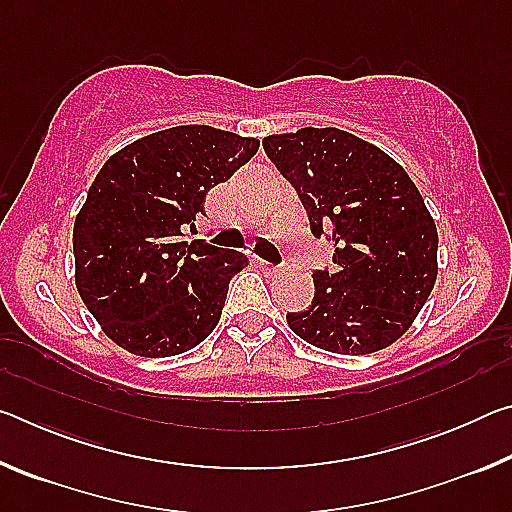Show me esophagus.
<instances>
[{"label": "esophagus", "instance_id": "esophagus-1", "mask_svg": "<svg viewBox=\"0 0 512 512\" xmlns=\"http://www.w3.org/2000/svg\"><path fill=\"white\" fill-rule=\"evenodd\" d=\"M259 266L264 268V271H268V273H277L280 271L282 266H275V264H271V262H264V259H259Z\"/></svg>", "mask_w": 512, "mask_h": 512}]
</instances>
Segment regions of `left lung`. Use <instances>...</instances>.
Masks as SVG:
<instances>
[{"instance_id":"8db88e82","label":"left lung","mask_w":512,"mask_h":512,"mask_svg":"<svg viewBox=\"0 0 512 512\" xmlns=\"http://www.w3.org/2000/svg\"><path fill=\"white\" fill-rule=\"evenodd\" d=\"M264 151L305 205L311 235L334 244L332 271H314V300L287 314L302 341L334 354L395 343L438 275V230L391 155L341 128L264 137Z\"/></svg>"}]
</instances>
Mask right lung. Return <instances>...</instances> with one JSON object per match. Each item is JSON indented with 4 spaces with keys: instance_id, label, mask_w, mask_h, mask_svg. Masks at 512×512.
Masks as SVG:
<instances>
[{
    "instance_id": "obj_1",
    "label": "right lung",
    "mask_w": 512,
    "mask_h": 512,
    "mask_svg": "<svg viewBox=\"0 0 512 512\" xmlns=\"http://www.w3.org/2000/svg\"><path fill=\"white\" fill-rule=\"evenodd\" d=\"M255 137L176 126L110 155L74 221L76 289L108 339L140 357L196 348L219 325L248 257L185 241L214 185L253 158Z\"/></svg>"
}]
</instances>
